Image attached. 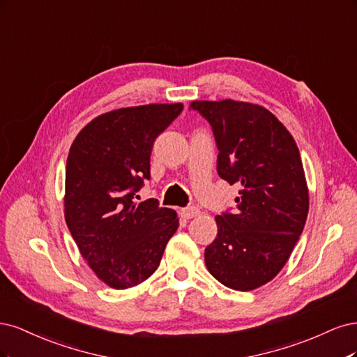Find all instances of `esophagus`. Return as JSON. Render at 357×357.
I'll list each match as a JSON object with an SVG mask.
<instances>
[{"instance_id": "1", "label": "esophagus", "mask_w": 357, "mask_h": 357, "mask_svg": "<svg viewBox=\"0 0 357 357\" xmlns=\"http://www.w3.org/2000/svg\"><path fill=\"white\" fill-rule=\"evenodd\" d=\"M200 211L197 208H194V206H191V208H185V209H181V216L183 218V220H192V218L199 216Z\"/></svg>"}]
</instances>
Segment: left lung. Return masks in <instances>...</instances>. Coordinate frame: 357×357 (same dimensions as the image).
I'll list each match as a JSON object with an SVG mask.
<instances>
[{
  "instance_id": "8db88e82",
  "label": "left lung",
  "mask_w": 357,
  "mask_h": 357,
  "mask_svg": "<svg viewBox=\"0 0 357 357\" xmlns=\"http://www.w3.org/2000/svg\"><path fill=\"white\" fill-rule=\"evenodd\" d=\"M212 126L218 175L240 187L236 212L215 216L218 234L204 249L213 278L234 291L273 280L289 259L308 215L300 151L278 117L257 103L192 100Z\"/></svg>"
}]
</instances>
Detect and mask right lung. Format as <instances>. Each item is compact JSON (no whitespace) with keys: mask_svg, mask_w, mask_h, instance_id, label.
Returning <instances> with one entry per match:
<instances>
[{"mask_svg":"<svg viewBox=\"0 0 357 357\" xmlns=\"http://www.w3.org/2000/svg\"><path fill=\"white\" fill-rule=\"evenodd\" d=\"M182 103H149L100 114L70 148L65 174V221L98 279L114 289L146 280L160 266L179 220L155 199L133 200L149 179L155 137Z\"/></svg>","mask_w":357,"mask_h":357,"instance_id":"obj_1","label":"right lung"}]
</instances>
